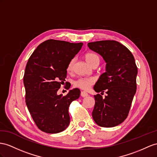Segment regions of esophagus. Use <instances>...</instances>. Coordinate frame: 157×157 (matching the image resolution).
<instances>
[{"instance_id":"1","label":"esophagus","mask_w":157,"mask_h":157,"mask_svg":"<svg viewBox=\"0 0 157 157\" xmlns=\"http://www.w3.org/2000/svg\"><path fill=\"white\" fill-rule=\"evenodd\" d=\"M88 95L87 93H86V92L85 91H82L81 92V96L83 98H85V97H87V96Z\"/></svg>"}]
</instances>
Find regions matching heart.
Segmentation results:
<instances>
[{
    "label": "heart",
    "mask_w": 157,
    "mask_h": 157,
    "mask_svg": "<svg viewBox=\"0 0 157 157\" xmlns=\"http://www.w3.org/2000/svg\"><path fill=\"white\" fill-rule=\"evenodd\" d=\"M85 58L87 62L91 66H93L95 63H99L100 62L99 56L95 53H92V52L87 53L85 55ZM74 62L75 59L73 58L68 63L67 67V71H70L73 70ZM95 82V79L94 78H80L74 82V86L83 90H88Z\"/></svg>",
    "instance_id": "b5f03b06"
}]
</instances>
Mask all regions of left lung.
<instances>
[{
	"label": "left lung",
	"instance_id": "1",
	"mask_svg": "<svg viewBox=\"0 0 157 157\" xmlns=\"http://www.w3.org/2000/svg\"><path fill=\"white\" fill-rule=\"evenodd\" d=\"M87 46L106 62V71L94 89L101 94L105 90L108 95L103 98L100 94L94 95L92 117L100 127H115L127 117L136 93L138 70L135 58L127 47L115 40L90 42Z\"/></svg>",
	"mask_w": 157,
	"mask_h": 157
}]
</instances>
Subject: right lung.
<instances>
[{
    "label": "right lung",
    "mask_w": 157,
    "mask_h": 157,
    "mask_svg": "<svg viewBox=\"0 0 157 157\" xmlns=\"http://www.w3.org/2000/svg\"><path fill=\"white\" fill-rule=\"evenodd\" d=\"M82 46V42L48 40L40 44L29 59L24 75L26 104L42 131L58 133L69 125L68 109L79 98L80 90L75 88L65 96L58 95L57 91L66 81L68 63Z\"/></svg>",
    "instance_id": "1"
}]
</instances>
